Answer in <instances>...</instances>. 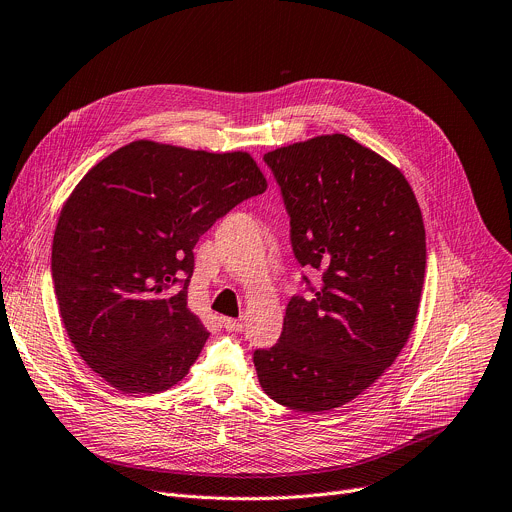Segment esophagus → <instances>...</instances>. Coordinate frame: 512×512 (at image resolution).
<instances>
[{
    "label": "esophagus",
    "instance_id": "34e87169",
    "mask_svg": "<svg viewBox=\"0 0 512 512\" xmlns=\"http://www.w3.org/2000/svg\"><path fill=\"white\" fill-rule=\"evenodd\" d=\"M222 327L228 331V333H239L243 331V322L237 320V318H222Z\"/></svg>",
    "mask_w": 512,
    "mask_h": 512
}]
</instances>
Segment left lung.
<instances>
[{
  "mask_svg": "<svg viewBox=\"0 0 512 512\" xmlns=\"http://www.w3.org/2000/svg\"><path fill=\"white\" fill-rule=\"evenodd\" d=\"M290 214L300 265L322 271L290 300L280 343L253 355L263 392L292 410L355 400L394 363L414 322L427 265L423 214L404 173L347 134L265 153Z\"/></svg>",
  "mask_w": 512,
  "mask_h": 512,
  "instance_id": "left-lung-1",
  "label": "left lung"
}]
</instances>
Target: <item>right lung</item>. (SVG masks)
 Listing matches in <instances>:
<instances>
[{
	"label": "right lung",
	"mask_w": 512,
	"mask_h": 512,
	"mask_svg": "<svg viewBox=\"0 0 512 512\" xmlns=\"http://www.w3.org/2000/svg\"><path fill=\"white\" fill-rule=\"evenodd\" d=\"M267 179L247 151L128 143L91 167L53 237L59 314L79 357L124 394L173 388L210 333L188 308L194 247ZM185 274L181 291L173 289Z\"/></svg>",
	"instance_id": "1"
}]
</instances>
